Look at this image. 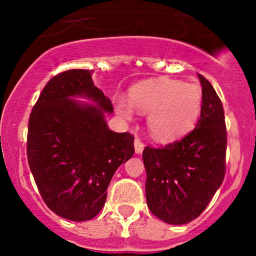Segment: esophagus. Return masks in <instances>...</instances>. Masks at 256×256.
Instances as JSON below:
<instances>
[{
    "mask_svg": "<svg viewBox=\"0 0 256 256\" xmlns=\"http://www.w3.org/2000/svg\"><path fill=\"white\" fill-rule=\"evenodd\" d=\"M134 148H136V154H142V152H144V144L140 138H136V140H134Z\"/></svg>",
    "mask_w": 256,
    "mask_h": 256,
    "instance_id": "34e87169",
    "label": "esophagus"
}]
</instances>
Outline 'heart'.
Segmentation results:
<instances>
[{"mask_svg": "<svg viewBox=\"0 0 256 256\" xmlns=\"http://www.w3.org/2000/svg\"><path fill=\"white\" fill-rule=\"evenodd\" d=\"M203 106L202 88L172 78L144 81L130 88V100L116 98L120 116L130 118L134 108L148 114V132L162 142L182 138L194 128Z\"/></svg>", "mask_w": 256, "mask_h": 256, "instance_id": "b5f03b06", "label": "heart"}]
</instances>
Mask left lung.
Instances as JSON below:
<instances>
[{
  "mask_svg": "<svg viewBox=\"0 0 256 256\" xmlns=\"http://www.w3.org/2000/svg\"><path fill=\"white\" fill-rule=\"evenodd\" d=\"M196 128L183 140L160 148H144L146 200L168 224H186L202 214L224 178L227 132L222 102L206 78Z\"/></svg>",
  "mask_w": 256,
  "mask_h": 256,
  "instance_id": "1",
  "label": "left lung"
}]
</instances>
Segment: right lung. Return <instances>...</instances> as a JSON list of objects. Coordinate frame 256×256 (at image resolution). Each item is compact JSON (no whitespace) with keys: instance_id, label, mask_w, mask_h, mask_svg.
Masks as SVG:
<instances>
[{"instance_id":"obj_1","label":"right lung","mask_w":256,"mask_h":256,"mask_svg":"<svg viewBox=\"0 0 256 256\" xmlns=\"http://www.w3.org/2000/svg\"><path fill=\"white\" fill-rule=\"evenodd\" d=\"M92 74L73 69L52 78L29 118L28 160L40 194L50 210L74 222L100 214L112 175L134 154V136L108 128L112 100Z\"/></svg>"}]
</instances>
